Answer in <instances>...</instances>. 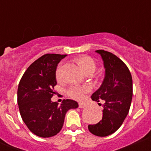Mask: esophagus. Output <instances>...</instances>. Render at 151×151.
Segmentation results:
<instances>
[{
  "instance_id": "1",
  "label": "esophagus",
  "mask_w": 151,
  "mask_h": 151,
  "mask_svg": "<svg viewBox=\"0 0 151 151\" xmlns=\"http://www.w3.org/2000/svg\"><path fill=\"white\" fill-rule=\"evenodd\" d=\"M86 106V105H85V104L81 103V102H79V103H78V107L80 108H84Z\"/></svg>"
}]
</instances>
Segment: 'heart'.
<instances>
[{
    "instance_id": "1",
    "label": "heart",
    "mask_w": 151,
    "mask_h": 151,
    "mask_svg": "<svg viewBox=\"0 0 151 151\" xmlns=\"http://www.w3.org/2000/svg\"><path fill=\"white\" fill-rule=\"evenodd\" d=\"M76 61L81 65L82 68L85 72L87 73L90 70H95L96 63L91 57L86 55H81L76 59ZM56 76L57 79L61 78V67L59 66L56 71ZM91 90L89 86H78L75 85L70 87L68 90V94L72 98L81 100L85 97L86 93Z\"/></svg>"
}]
</instances>
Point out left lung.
<instances>
[{
  "instance_id": "8db88e82",
  "label": "left lung",
  "mask_w": 151,
  "mask_h": 151,
  "mask_svg": "<svg viewBox=\"0 0 151 151\" xmlns=\"http://www.w3.org/2000/svg\"><path fill=\"white\" fill-rule=\"evenodd\" d=\"M102 57L105 77L99 88L91 95L92 100H105L102 119L97 124L88 125L93 134L106 137L117 131L127 117L132 99V78L127 66L112 53L97 50Z\"/></svg>"
}]
</instances>
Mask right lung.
<instances>
[{
	"mask_svg": "<svg viewBox=\"0 0 151 151\" xmlns=\"http://www.w3.org/2000/svg\"><path fill=\"white\" fill-rule=\"evenodd\" d=\"M66 56L44 54L29 65L19 83L17 102L22 119L29 131L41 137L60 132L68 110L78 107L72 99H64L60 106L51 99L57 84V65Z\"/></svg>",
	"mask_w": 151,
	"mask_h": 151,
	"instance_id": "obj_1",
	"label": "right lung"
}]
</instances>
